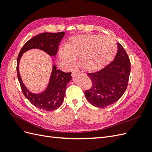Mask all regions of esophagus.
I'll return each mask as SVG.
<instances>
[{
	"label": "esophagus",
	"instance_id": "esophagus-1",
	"mask_svg": "<svg viewBox=\"0 0 152 152\" xmlns=\"http://www.w3.org/2000/svg\"><path fill=\"white\" fill-rule=\"evenodd\" d=\"M80 73V71H79V70H77V69H75V70H73L72 71V76L74 77V76H75L76 75L79 74V73Z\"/></svg>",
	"mask_w": 152,
	"mask_h": 152
}]
</instances>
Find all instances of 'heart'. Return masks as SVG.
Returning <instances> with one entry per match:
<instances>
[{
	"instance_id": "heart-1",
	"label": "heart",
	"mask_w": 152,
	"mask_h": 152,
	"mask_svg": "<svg viewBox=\"0 0 152 152\" xmlns=\"http://www.w3.org/2000/svg\"><path fill=\"white\" fill-rule=\"evenodd\" d=\"M117 49L112 38L87 34L69 39L65 48L59 49V56L68 63L73 62L74 57L79 56V63L82 68L87 71L96 72L113 60Z\"/></svg>"
}]
</instances>
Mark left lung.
I'll list each match as a JSON object with an SVG mask.
<instances>
[{
	"label": "left lung",
	"instance_id": "left-lung-1",
	"mask_svg": "<svg viewBox=\"0 0 152 152\" xmlns=\"http://www.w3.org/2000/svg\"><path fill=\"white\" fill-rule=\"evenodd\" d=\"M114 60L102 70L88 73L92 87L85 91L88 102L96 107L104 108L120 99L126 91L131 72L129 58L120 43Z\"/></svg>",
	"mask_w": 152,
	"mask_h": 152
}]
</instances>
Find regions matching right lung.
I'll return each mask as SVG.
<instances>
[{
  "instance_id": "right-lung-1",
  "label": "right lung",
  "mask_w": 152,
  "mask_h": 152,
  "mask_svg": "<svg viewBox=\"0 0 152 152\" xmlns=\"http://www.w3.org/2000/svg\"><path fill=\"white\" fill-rule=\"evenodd\" d=\"M65 34L64 31L58 33L44 32L35 36L23 46L17 59V75L23 93L35 107L45 111H53L61 105L65 97L66 85L72 80L71 72H63L58 70L56 66L53 65L46 89L40 94H34L30 92L23 83L19 72V63L23 54L31 49H39L47 53L49 56H56L59 44Z\"/></svg>"
}]
</instances>
